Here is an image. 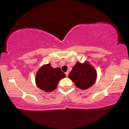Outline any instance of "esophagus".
I'll return each mask as SVG.
<instances>
[{
    "label": "esophagus",
    "mask_w": 129,
    "mask_h": 129,
    "mask_svg": "<svg viewBox=\"0 0 129 129\" xmlns=\"http://www.w3.org/2000/svg\"><path fill=\"white\" fill-rule=\"evenodd\" d=\"M68 75H69L68 72H65V75H66L67 77H68Z\"/></svg>",
    "instance_id": "esophagus-1"
}]
</instances>
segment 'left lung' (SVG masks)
Masks as SVG:
<instances>
[{
	"label": "left lung",
	"instance_id": "1",
	"mask_svg": "<svg viewBox=\"0 0 129 129\" xmlns=\"http://www.w3.org/2000/svg\"><path fill=\"white\" fill-rule=\"evenodd\" d=\"M68 77L73 81L77 88L86 89L94 84L97 77V72L89 63L81 64L77 62L73 67Z\"/></svg>",
	"mask_w": 129,
	"mask_h": 129
}]
</instances>
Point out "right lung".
<instances>
[{
    "instance_id": "1",
    "label": "right lung",
    "mask_w": 129,
    "mask_h": 129,
    "mask_svg": "<svg viewBox=\"0 0 129 129\" xmlns=\"http://www.w3.org/2000/svg\"><path fill=\"white\" fill-rule=\"evenodd\" d=\"M66 77L60 68H53L49 64L44 65L36 76V83L39 88L47 92L56 89L59 81Z\"/></svg>"
}]
</instances>
